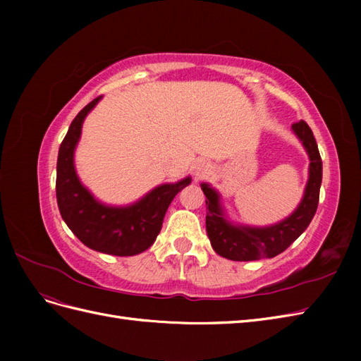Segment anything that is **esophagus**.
Wrapping results in <instances>:
<instances>
[{
    "mask_svg": "<svg viewBox=\"0 0 361 361\" xmlns=\"http://www.w3.org/2000/svg\"><path fill=\"white\" fill-rule=\"evenodd\" d=\"M192 173H194L195 179H203V178L207 176V174L211 173V164L207 162V161H204V159H200V161H197V162L194 164Z\"/></svg>",
    "mask_w": 361,
    "mask_h": 361,
    "instance_id": "esophagus-1",
    "label": "esophagus"
}]
</instances>
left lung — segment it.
<instances>
[{"label": "left lung", "instance_id": "8db88e82", "mask_svg": "<svg viewBox=\"0 0 361 361\" xmlns=\"http://www.w3.org/2000/svg\"><path fill=\"white\" fill-rule=\"evenodd\" d=\"M292 130L300 138L309 155V180L307 185H305L301 203L283 221L267 227L233 224L224 215L220 203V194L211 185L202 183V190L207 199L206 232L216 255L238 262L274 257L283 253L307 228V226L313 220L319 202V190L322 182V159L312 129L304 120L293 123Z\"/></svg>", "mask_w": 361, "mask_h": 361}]
</instances>
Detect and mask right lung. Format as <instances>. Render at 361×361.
Instances as JSON below:
<instances>
[{"instance_id":"obj_1","label":"right lung","mask_w":361,"mask_h":361,"mask_svg":"<svg viewBox=\"0 0 361 361\" xmlns=\"http://www.w3.org/2000/svg\"><path fill=\"white\" fill-rule=\"evenodd\" d=\"M101 97L76 114L61 141L57 159V203L64 223L84 245L105 255L134 256L155 243L171 200L190 185L191 178L159 185L128 206H106L97 202L76 174L73 154L84 118Z\"/></svg>"}]
</instances>
